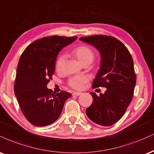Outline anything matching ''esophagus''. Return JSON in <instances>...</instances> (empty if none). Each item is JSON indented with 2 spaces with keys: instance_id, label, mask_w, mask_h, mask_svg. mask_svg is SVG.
I'll return each mask as SVG.
<instances>
[{
  "instance_id": "34e87169",
  "label": "esophagus",
  "mask_w": 154,
  "mask_h": 154,
  "mask_svg": "<svg viewBox=\"0 0 154 154\" xmlns=\"http://www.w3.org/2000/svg\"><path fill=\"white\" fill-rule=\"evenodd\" d=\"M81 94H82V93H80V92H74V93H72V95H76V96H79V95H80Z\"/></svg>"
}]
</instances>
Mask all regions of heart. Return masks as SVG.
Here are the masks:
<instances>
[{
  "instance_id": "b5f03b06",
  "label": "heart",
  "mask_w": 154,
  "mask_h": 154,
  "mask_svg": "<svg viewBox=\"0 0 154 154\" xmlns=\"http://www.w3.org/2000/svg\"><path fill=\"white\" fill-rule=\"evenodd\" d=\"M74 56L77 58L81 64L84 63H91L95 57L93 51L86 45H80L77 47L73 50L72 52ZM64 57L60 56L56 61V69L59 70L62 66ZM88 77L86 76H75L72 77L69 80V85L70 87L75 88L76 90H81L84 88L85 83L88 82Z\"/></svg>"
}]
</instances>
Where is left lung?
I'll list each match as a JSON object with an SVG mask.
<instances>
[{
  "instance_id": "obj_1",
  "label": "left lung",
  "mask_w": 154,
  "mask_h": 154,
  "mask_svg": "<svg viewBox=\"0 0 154 154\" xmlns=\"http://www.w3.org/2000/svg\"><path fill=\"white\" fill-rule=\"evenodd\" d=\"M79 40L93 45L100 55L93 88H106L99 96L91 93L93 101L86 114L93 122L111 126L122 117L132 99L136 84L133 60L125 45L113 37L93 35Z\"/></svg>"
}]
</instances>
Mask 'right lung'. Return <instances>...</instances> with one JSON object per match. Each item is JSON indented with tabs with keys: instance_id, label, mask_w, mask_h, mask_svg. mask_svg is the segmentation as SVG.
Wrapping results in <instances>:
<instances>
[{
	"instance_id": "right-lung-1",
	"label": "right lung",
	"mask_w": 154,
	"mask_h": 154,
	"mask_svg": "<svg viewBox=\"0 0 154 154\" xmlns=\"http://www.w3.org/2000/svg\"><path fill=\"white\" fill-rule=\"evenodd\" d=\"M77 37H46L32 43L19 59L14 93L23 114L32 125L44 127L54 123L71 97L66 91L53 93L47 84L55 72L57 55Z\"/></svg>"
}]
</instances>
